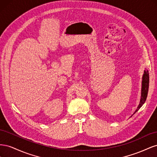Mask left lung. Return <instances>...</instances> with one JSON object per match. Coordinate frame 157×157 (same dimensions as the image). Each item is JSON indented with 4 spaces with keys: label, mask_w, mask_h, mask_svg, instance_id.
Listing matches in <instances>:
<instances>
[{
    "label": "left lung",
    "mask_w": 157,
    "mask_h": 157,
    "mask_svg": "<svg viewBox=\"0 0 157 157\" xmlns=\"http://www.w3.org/2000/svg\"><path fill=\"white\" fill-rule=\"evenodd\" d=\"M149 72L147 70L144 71V74L142 77V86H141V99L138 107H137L136 111L134 114H135L141 107L144 105L145 101H146V99L147 97V94H148V90H149Z\"/></svg>",
    "instance_id": "left-lung-1"
}]
</instances>
